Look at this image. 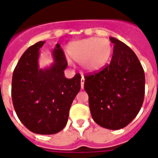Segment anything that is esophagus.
Segmentation results:
<instances>
[{"mask_svg": "<svg viewBox=\"0 0 158 158\" xmlns=\"http://www.w3.org/2000/svg\"><path fill=\"white\" fill-rule=\"evenodd\" d=\"M80 85H81V88H84V85H85V78L84 76H81V82H80Z\"/></svg>", "mask_w": 158, "mask_h": 158, "instance_id": "1", "label": "esophagus"}]
</instances>
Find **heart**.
<instances>
[{"label":"heart","mask_w":158,"mask_h":158,"mask_svg":"<svg viewBox=\"0 0 158 158\" xmlns=\"http://www.w3.org/2000/svg\"><path fill=\"white\" fill-rule=\"evenodd\" d=\"M66 51L69 58L79 62L84 71L92 73L108 63L113 54V46L109 40L90 37L70 43Z\"/></svg>","instance_id":"1"}]
</instances>
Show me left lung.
I'll return each mask as SVG.
<instances>
[{"mask_svg":"<svg viewBox=\"0 0 158 158\" xmlns=\"http://www.w3.org/2000/svg\"><path fill=\"white\" fill-rule=\"evenodd\" d=\"M110 64L85 76L84 88L89 96L94 121L103 128L120 129L135 118L145 96V73L129 46L113 37Z\"/></svg>","mask_w":158,"mask_h":158,"instance_id":"8db88e82","label":"left lung"}]
</instances>
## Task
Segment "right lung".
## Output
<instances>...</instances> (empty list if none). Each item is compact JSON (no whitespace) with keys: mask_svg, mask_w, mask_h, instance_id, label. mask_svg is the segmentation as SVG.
<instances>
[{"mask_svg":"<svg viewBox=\"0 0 158 158\" xmlns=\"http://www.w3.org/2000/svg\"><path fill=\"white\" fill-rule=\"evenodd\" d=\"M44 43L31 45L19 59L12 74V98L16 113L27 129L35 134L52 135L68 123L71 104L80 89L81 76H64L68 62L58 44L52 52L54 63L39 69L40 48Z\"/></svg>","mask_w":158,"mask_h":158,"instance_id":"obj_1","label":"right lung"}]
</instances>
